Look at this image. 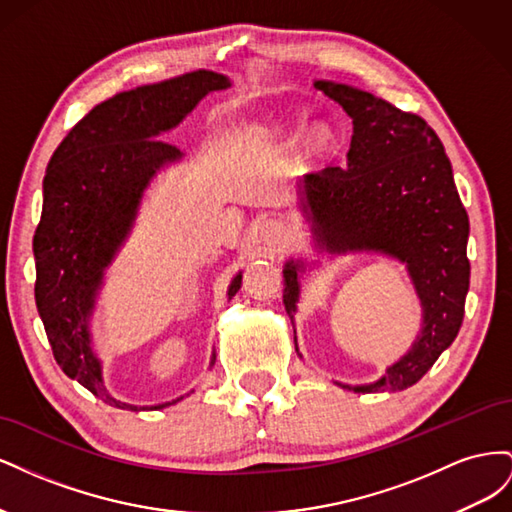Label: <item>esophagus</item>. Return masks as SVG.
Returning a JSON list of instances; mask_svg holds the SVG:
<instances>
[{
    "mask_svg": "<svg viewBox=\"0 0 512 512\" xmlns=\"http://www.w3.org/2000/svg\"><path fill=\"white\" fill-rule=\"evenodd\" d=\"M258 232H260V239L267 245H280L286 235V226L280 220H265L260 222Z\"/></svg>",
    "mask_w": 512,
    "mask_h": 512,
    "instance_id": "34e87169",
    "label": "esophagus"
}]
</instances>
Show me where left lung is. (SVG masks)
<instances>
[{
  "instance_id": "1",
  "label": "left lung",
  "mask_w": 512,
  "mask_h": 512,
  "mask_svg": "<svg viewBox=\"0 0 512 512\" xmlns=\"http://www.w3.org/2000/svg\"><path fill=\"white\" fill-rule=\"evenodd\" d=\"M316 87L352 119L348 164L303 177L301 211L322 250L378 252L406 262L423 307L421 335L371 384H339L354 393L404 391L455 342L470 288L468 213L438 134L418 115L342 83ZM301 260L284 267L290 320L299 301ZM297 342V339H294Z\"/></svg>"
}]
</instances>
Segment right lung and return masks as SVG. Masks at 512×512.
Returning a JSON list of instances; mask_svg holds the SVG:
<instances>
[{"mask_svg": "<svg viewBox=\"0 0 512 512\" xmlns=\"http://www.w3.org/2000/svg\"><path fill=\"white\" fill-rule=\"evenodd\" d=\"M228 87L224 74L196 70L121 91L91 108L46 166L34 235L38 314L64 374L115 408L138 412L170 404L132 406L106 391L89 335L104 269L130 235L149 181L162 166L181 160V151L158 136L179 126L209 91ZM239 288L241 273L228 299Z\"/></svg>", "mask_w": 512, "mask_h": 512, "instance_id": "obj_1", "label": "right lung"}]
</instances>
